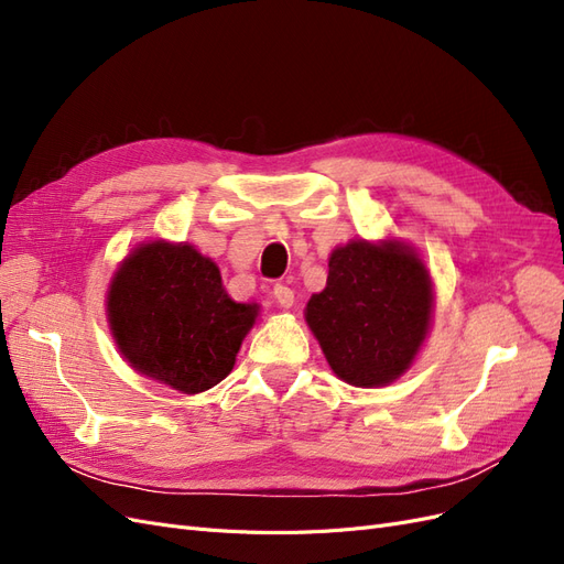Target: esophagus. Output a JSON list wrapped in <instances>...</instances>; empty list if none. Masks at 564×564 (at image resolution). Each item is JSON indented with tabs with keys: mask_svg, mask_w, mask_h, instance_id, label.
Listing matches in <instances>:
<instances>
[{
	"mask_svg": "<svg viewBox=\"0 0 564 564\" xmlns=\"http://www.w3.org/2000/svg\"><path fill=\"white\" fill-rule=\"evenodd\" d=\"M272 296H275V301L282 305V308H292L294 305V289H289L286 284H275Z\"/></svg>",
	"mask_w": 564,
	"mask_h": 564,
	"instance_id": "34e87169",
	"label": "esophagus"
}]
</instances>
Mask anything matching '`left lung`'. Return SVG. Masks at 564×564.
Returning <instances> with one entry per match:
<instances>
[{
  "label": "left lung",
  "mask_w": 564,
  "mask_h": 564,
  "mask_svg": "<svg viewBox=\"0 0 564 564\" xmlns=\"http://www.w3.org/2000/svg\"><path fill=\"white\" fill-rule=\"evenodd\" d=\"M431 315L429 270L400 240L336 247L327 286L305 305V322L332 371L357 388L400 379L423 346Z\"/></svg>",
  "instance_id": "left-lung-1"
}]
</instances>
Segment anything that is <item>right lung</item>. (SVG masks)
<instances>
[{"instance_id":"add662e5","label":"right lung","mask_w":564,"mask_h":564,"mask_svg":"<svg viewBox=\"0 0 564 564\" xmlns=\"http://www.w3.org/2000/svg\"><path fill=\"white\" fill-rule=\"evenodd\" d=\"M106 305L124 360L185 395L228 377L259 317V305L228 296L212 259L164 240L135 247L119 263Z\"/></svg>"}]
</instances>
